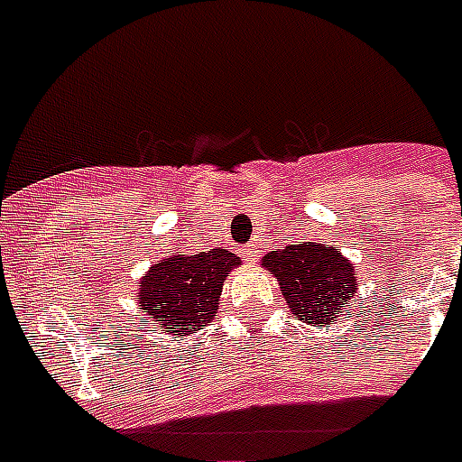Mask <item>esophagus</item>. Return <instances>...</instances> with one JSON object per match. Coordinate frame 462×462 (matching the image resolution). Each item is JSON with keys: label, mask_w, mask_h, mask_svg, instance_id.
Returning <instances> with one entry per match:
<instances>
[{"label": "esophagus", "mask_w": 462, "mask_h": 462, "mask_svg": "<svg viewBox=\"0 0 462 462\" xmlns=\"http://www.w3.org/2000/svg\"><path fill=\"white\" fill-rule=\"evenodd\" d=\"M256 256H259V247H256V245H245V247H243V259L250 261V263H254Z\"/></svg>", "instance_id": "obj_1"}]
</instances>
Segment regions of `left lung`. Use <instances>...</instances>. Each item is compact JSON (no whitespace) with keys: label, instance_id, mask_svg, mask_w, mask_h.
I'll use <instances>...</instances> for the list:
<instances>
[{"label":"left lung","instance_id":"8db88e82","mask_svg":"<svg viewBox=\"0 0 462 462\" xmlns=\"http://www.w3.org/2000/svg\"><path fill=\"white\" fill-rule=\"evenodd\" d=\"M291 314L310 326L336 324L356 296V266L333 245L300 243L261 259Z\"/></svg>","mask_w":462,"mask_h":462}]
</instances>
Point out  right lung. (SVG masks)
Segmentation results:
<instances>
[{"label":"right lung","mask_w":462,"mask_h":462,"mask_svg":"<svg viewBox=\"0 0 462 462\" xmlns=\"http://www.w3.org/2000/svg\"><path fill=\"white\" fill-rule=\"evenodd\" d=\"M243 261L228 250L173 252L138 280V310L169 336H189L217 319L224 280Z\"/></svg>","instance_id":"obj_1"}]
</instances>
